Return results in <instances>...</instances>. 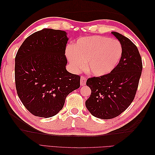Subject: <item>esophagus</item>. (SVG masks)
I'll return each mask as SVG.
<instances>
[{"label":"esophagus","mask_w":155,"mask_h":155,"mask_svg":"<svg viewBox=\"0 0 155 155\" xmlns=\"http://www.w3.org/2000/svg\"><path fill=\"white\" fill-rule=\"evenodd\" d=\"M87 82V78L84 77V76H82L81 77V86H84L85 84H86Z\"/></svg>","instance_id":"34e87169"}]
</instances>
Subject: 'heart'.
<instances>
[{
    "label": "heart",
    "mask_w": 155,
    "mask_h": 155,
    "mask_svg": "<svg viewBox=\"0 0 155 155\" xmlns=\"http://www.w3.org/2000/svg\"><path fill=\"white\" fill-rule=\"evenodd\" d=\"M123 48L119 41L102 36L80 38L67 50V55L75 70L85 67L97 77L109 74L117 67L123 56Z\"/></svg>",
    "instance_id": "b5f03b06"
}]
</instances>
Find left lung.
Here are the masks:
<instances>
[{
  "mask_svg": "<svg viewBox=\"0 0 155 155\" xmlns=\"http://www.w3.org/2000/svg\"><path fill=\"white\" fill-rule=\"evenodd\" d=\"M120 42L123 56L109 74L88 78L91 94L86 107L97 118L111 119L118 117L133 101L142 73L143 63L137 46L123 35L112 32Z\"/></svg>",
  "mask_w": 155,
  "mask_h": 155,
  "instance_id": "left-lung-1",
  "label": "left lung"
}]
</instances>
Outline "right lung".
I'll return each instance as SVG.
<instances>
[{"label": "right lung", "instance_id": "add662e5", "mask_svg": "<svg viewBox=\"0 0 155 155\" xmlns=\"http://www.w3.org/2000/svg\"><path fill=\"white\" fill-rule=\"evenodd\" d=\"M65 31L45 28L22 42L15 57V84L22 103L36 117L54 116L67 95L80 87L79 75L66 69Z\"/></svg>", "mask_w": 155, "mask_h": 155}]
</instances>
